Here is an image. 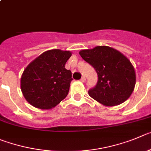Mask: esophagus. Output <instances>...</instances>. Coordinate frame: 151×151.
<instances>
[{"label":"esophagus","instance_id":"34e87169","mask_svg":"<svg viewBox=\"0 0 151 151\" xmlns=\"http://www.w3.org/2000/svg\"><path fill=\"white\" fill-rule=\"evenodd\" d=\"M81 82H83H83H85V81H86V77H84V76H83V77H81Z\"/></svg>","mask_w":151,"mask_h":151}]
</instances>
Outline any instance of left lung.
Instances as JSON below:
<instances>
[{"label": "left lung", "mask_w": 151, "mask_h": 151, "mask_svg": "<svg viewBox=\"0 0 151 151\" xmlns=\"http://www.w3.org/2000/svg\"><path fill=\"white\" fill-rule=\"evenodd\" d=\"M79 53L98 74L97 84L88 92L90 97L109 107L122 104L129 98L136 77L134 67L123 54L107 46L83 50Z\"/></svg>", "instance_id": "obj_1"}]
</instances>
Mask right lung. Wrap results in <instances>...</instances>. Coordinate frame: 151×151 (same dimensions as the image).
<instances>
[{"label":"right lung","mask_w":151,"mask_h":151,"mask_svg":"<svg viewBox=\"0 0 151 151\" xmlns=\"http://www.w3.org/2000/svg\"><path fill=\"white\" fill-rule=\"evenodd\" d=\"M70 51H46L25 68L21 77V90L29 104L43 110L52 109L68 94L71 71L65 68Z\"/></svg>","instance_id":"add662e5"}]
</instances>
